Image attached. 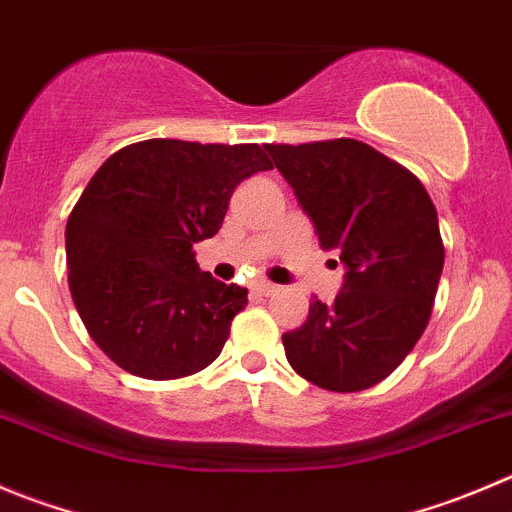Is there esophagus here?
I'll list each match as a JSON object with an SVG mask.
<instances>
[{"label": "esophagus", "mask_w": 512, "mask_h": 512, "mask_svg": "<svg viewBox=\"0 0 512 512\" xmlns=\"http://www.w3.org/2000/svg\"><path fill=\"white\" fill-rule=\"evenodd\" d=\"M251 291L253 294H259V296H271L279 291V286L269 284V281H256V284H251Z\"/></svg>", "instance_id": "esophagus-1"}]
</instances>
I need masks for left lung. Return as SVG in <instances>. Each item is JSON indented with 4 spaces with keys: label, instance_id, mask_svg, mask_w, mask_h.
Here are the masks:
<instances>
[{
    "label": "left lung",
    "instance_id": "left-lung-1",
    "mask_svg": "<svg viewBox=\"0 0 512 512\" xmlns=\"http://www.w3.org/2000/svg\"><path fill=\"white\" fill-rule=\"evenodd\" d=\"M311 218L321 248L344 264L334 304L281 337L296 374L332 392L374 387L425 332L445 248L425 186L372 145L352 138L266 145Z\"/></svg>",
    "mask_w": 512,
    "mask_h": 512
}]
</instances>
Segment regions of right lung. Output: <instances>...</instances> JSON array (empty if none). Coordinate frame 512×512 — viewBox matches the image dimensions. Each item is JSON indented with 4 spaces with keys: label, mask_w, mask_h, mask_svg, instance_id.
<instances>
[{
    "label": "right lung",
    "mask_w": 512,
    "mask_h": 512,
    "mask_svg": "<svg viewBox=\"0 0 512 512\" xmlns=\"http://www.w3.org/2000/svg\"><path fill=\"white\" fill-rule=\"evenodd\" d=\"M264 148L143 140L100 165L65 228L70 291L97 347L125 372L178 379L221 354L248 291L201 271L238 183Z\"/></svg>",
    "instance_id": "right-lung-1"
}]
</instances>
